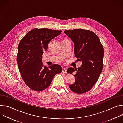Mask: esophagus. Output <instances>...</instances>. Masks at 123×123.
<instances>
[{
    "instance_id": "1",
    "label": "esophagus",
    "mask_w": 123,
    "mask_h": 123,
    "mask_svg": "<svg viewBox=\"0 0 123 123\" xmlns=\"http://www.w3.org/2000/svg\"><path fill=\"white\" fill-rule=\"evenodd\" d=\"M62 72L64 73H67V68H63V69H62Z\"/></svg>"
}]
</instances>
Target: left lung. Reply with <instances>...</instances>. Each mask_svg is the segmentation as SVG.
Returning a JSON list of instances; mask_svg holds the SVG:
<instances>
[{
    "label": "left lung",
    "mask_w": 123,
    "mask_h": 123,
    "mask_svg": "<svg viewBox=\"0 0 123 123\" xmlns=\"http://www.w3.org/2000/svg\"><path fill=\"white\" fill-rule=\"evenodd\" d=\"M64 32L74 42L75 56L82 62L77 69L71 67L67 69L68 73L75 74V81L69 87L76 93H84L94 86L102 71L103 47L98 36L91 31L79 29Z\"/></svg>",
    "instance_id": "8db88e82"
}]
</instances>
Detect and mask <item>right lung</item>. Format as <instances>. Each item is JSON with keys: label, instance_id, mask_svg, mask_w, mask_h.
<instances>
[{"label": "right lung", "instance_id": "right-lung-1", "mask_svg": "<svg viewBox=\"0 0 123 123\" xmlns=\"http://www.w3.org/2000/svg\"><path fill=\"white\" fill-rule=\"evenodd\" d=\"M49 29H34L29 31L20 41L17 61L21 77L30 89L36 91L45 90L54 77L62 71L60 65L49 68L43 65L42 56L49 43L62 32Z\"/></svg>", "mask_w": 123, "mask_h": 123}]
</instances>
